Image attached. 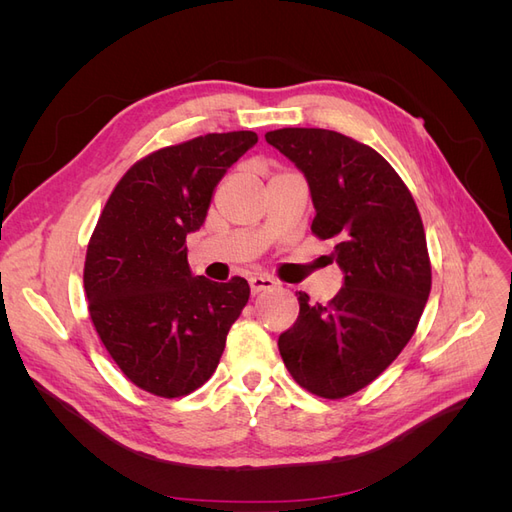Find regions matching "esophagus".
I'll return each mask as SVG.
<instances>
[{
  "label": "esophagus",
  "mask_w": 512,
  "mask_h": 512,
  "mask_svg": "<svg viewBox=\"0 0 512 512\" xmlns=\"http://www.w3.org/2000/svg\"><path fill=\"white\" fill-rule=\"evenodd\" d=\"M250 288H252V294H260V292H265V290L277 288V282L273 280V277H269V275H252L250 277Z\"/></svg>",
  "instance_id": "obj_1"
}]
</instances>
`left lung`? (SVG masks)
<instances>
[{"label":"left lung","mask_w":512,"mask_h":512,"mask_svg":"<svg viewBox=\"0 0 512 512\" xmlns=\"http://www.w3.org/2000/svg\"><path fill=\"white\" fill-rule=\"evenodd\" d=\"M267 143L307 179L312 232L331 239L344 286L327 305L299 292L280 354L305 391L342 399L365 389L406 348L431 290L427 239L406 183L376 149L322 128H282Z\"/></svg>","instance_id":"left-lung-1"}]
</instances>
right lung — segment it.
<instances>
[{
  "instance_id": "1",
  "label": "right lung",
  "mask_w": 512,
  "mask_h": 512,
  "mask_svg": "<svg viewBox=\"0 0 512 512\" xmlns=\"http://www.w3.org/2000/svg\"><path fill=\"white\" fill-rule=\"evenodd\" d=\"M256 132L205 134L138 160L119 179L87 245L85 294L104 348L130 382L183 397L220 363L250 284L192 275L185 237L203 226L215 185Z\"/></svg>"
}]
</instances>
